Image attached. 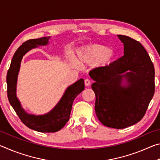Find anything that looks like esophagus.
<instances>
[{"mask_svg": "<svg viewBox=\"0 0 160 160\" xmlns=\"http://www.w3.org/2000/svg\"><path fill=\"white\" fill-rule=\"evenodd\" d=\"M85 85L86 86H89V85H90V80H89V79H88V78L85 80Z\"/></svg>", "mask_w": 160, "mask_h": 160, "instance_id": "34e87169", "label": "esophagus"}]
</instances>
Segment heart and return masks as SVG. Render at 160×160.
I'll list each match as a JSON object with an SVG mask.
<instances>
[{"instance_id":"heart-1","label":"heart","mask_w":160,"mask_h":160,"mask_svg":"<svg viewBox=\"0 0 160 160\" xmlns=\"http://www.w3.org/2000/svg\"><path fill=\"white\" fill-rule=\"evenodd\" d=\"M114 54L106 46L90 44L84 46L77 51V62L80 65L93 63L97 68H102L109 65Z\"/></svg>"}]
</instances>
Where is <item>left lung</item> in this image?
Instances as JSON below:
<instances>
[{
	"label": "left lung",
	"mask_w": 160,
	"mask_h": 160,
	"mask_svg": "<svg viewBox=\"0 0 160 160\" xmlns=\"http://www.w3.org/2000/svg\"><path fill=\"white\" fill-rule=\"evenodd\" d=\"M118 37L123 43V55L109 66L90 70L89 74L95 81L92 89L96 97L97 118L105 126L121 129L143 118L155 85L153 63L142 45L125 35ZM123 77L128 81L127 87L121 86Z\"/></svg>",
	"instance_id": "obj_1"
}]
</instances>
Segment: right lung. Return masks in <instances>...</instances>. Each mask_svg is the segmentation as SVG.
I'll list each match as a JSON object with an SVG mask.
<instances>
[{
  "mask_svg": "<svg viewBox=\"0 0 160 160\" xmlns=\"http://www.w3.org/2000/svg\"><path fill=\"white\" fill-rule=\"evenodd\" d=\"M48 38L49 37H42L29 39L24 42L13 56L6 78L8 98L18 117L28 128L42 132H55L64 127L69 121L75 98L85 89L84 80L80 79L77 81L67 89L56 107L44 116L28 114L22 109L20 102L16 97V85L22 58L29 50L37 47V45L47 44Z\"/></svg>",
  "mask_w": 160,
  "mask_h": 160,
  "instance_id": "right-lung-1",
  "label": "right lung"
}]
</instances>
